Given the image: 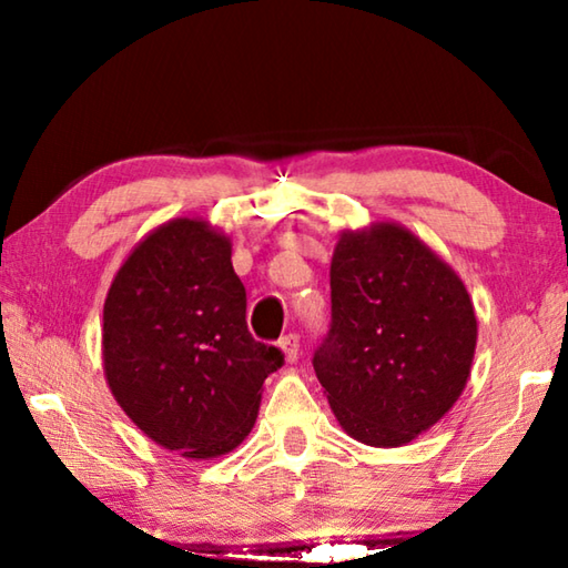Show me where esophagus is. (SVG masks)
<instances>
[{
    "label": "esophagus",
    "instance_id": "34e87169",
    "mask_svg": "<svg viewBox=\"0 0 568 568\" xmlns=\"http://www.w3.org/2000/svg\"><path fill=\"white\" fill-rule=\"evenodd\" d=\"M277 348L283 351L285 363H295L297 361V351H301V341H297L295 333H287L285 338L277 341Z\"/></svg>",
    "mask_w": 568,
    "mask_h": 568
}]
</instances>
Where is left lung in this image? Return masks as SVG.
I'll return each mask as SVG.
<instances>
[{"mask_svg": "<svg viewBox=\"0 0 568 568\" xmlns=\"http://www.w3.org/2000/svg\"><path fill=\"white\" fill-rule=\"evenodd\" d=\"M331 303L313 368L345 434L396 448L436 426L466 388L478 338L454 267L390 220L343 230Z\"/></svg>", "mask_w": 568, "mask_h": 568, "instance_id": "left-lung-1", "label": "left lung"}]
</instances>
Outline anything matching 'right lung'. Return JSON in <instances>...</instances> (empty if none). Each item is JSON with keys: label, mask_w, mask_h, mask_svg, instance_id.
I'll return each mask as SVG.
<instances>
[{"label": "right lung", "mask_w": 568, "mask_h": 568, "mask_svg": "<svg viewBox=\"0 0 568 568\" xmlns=\"http://www.w3.org/2000/svg\"><path fill=\"white\" fill-rule=\"evenodd\" d=\"M233 243L203 217H175L132 247L104 297L102 363L142 434L207 460L243 444L263 383L283 365L245 323Z\"/></svg>", "instance_id": "1"}]
</instances>
